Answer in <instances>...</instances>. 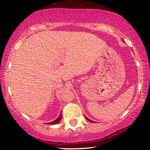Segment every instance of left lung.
I'll return each mask as SVG.
<instances>
[{
    "instance_id": "8db88e82",
    "label": "left lung",
    "mask_w": 150,
    "mask_h": 150,
    "mask_svg": "<svg viewBox=\"0 0 150 150\" xmlns=\"http://www.w3.org/2000/svg\"><path fill=\"white\" fill-rule=\"evenodd\" d=\"M85 117H86V120H89V121H90V122H93V121H92V120H89V119H88V117H86V116H85Z\"/></svg>"
}]
</instances>
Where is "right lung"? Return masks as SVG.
<instances>
[{"mask_svg":"<svg viewBox=\"0 0 150 150\" xmlns=\"http://www.w3.org/2000/svg\"><path fill=\"white\" fill-rule=\"evenodd\" d=\"M61 119H62V115L60 114V115H59L58 117L57 118L56 120H55L54 121L52 122H50V123H48V124H57V123H58V122L60 121Z\"/></svg>","mask_w":150,"mask_h":150,"instance_id":"add662e5","label":"right lung"}]
</instances>
